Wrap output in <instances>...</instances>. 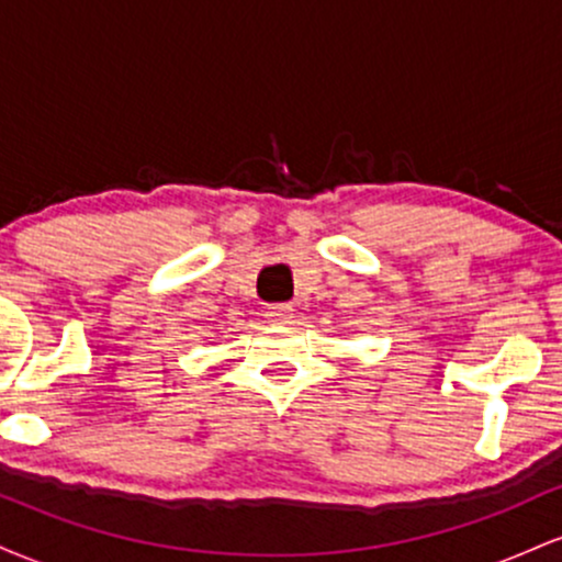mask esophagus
Instances as JSON below:
<instances>
[{
    "instance_id": "esophagus-1",
    "label": "esophagus",
    "mask_w": 562,
    "mask_h": 562,
    "mask_svg": "<svg viewBox=\"0 0 562 562\" xmlns=\"http://www.w3.org/2000/svg\"><path fill=\"white\" fill-rule=\"evenodd\" d=\"M267 317L269 325H288L290 319H293V306H288V303H274V306L267 308Z\"/></svg>"
}]
</instances>
